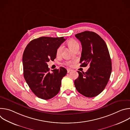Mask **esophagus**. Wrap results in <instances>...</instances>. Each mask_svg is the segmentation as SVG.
Instances as JSON below:
<instances>
[{
  "mask_svg": "<svg viewBox=\"0 0 130 130\" xmlns=\"http://www.w3.org/2000/svg\"><path fill=\"white\" fill-rule=\"evenodd\" d=\"M67 73H69V72L71 71V69H67Z\"/></svg>",
  "mask_w": 130,
  "mask_h": 130,
  "instance_id": "esophagus-1",
  "label": "esophagus"
}]
</instances>
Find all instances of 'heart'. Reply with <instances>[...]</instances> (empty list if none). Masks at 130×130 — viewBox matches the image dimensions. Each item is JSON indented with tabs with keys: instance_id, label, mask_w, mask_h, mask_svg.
I'll return each instance as SVG.
<instances>
[{
	"instance_id": "1",
	"label": "heart",
	"mask_w": 130,
	"mask_h": 130,
	"mask_svg": "<svg viewBox=\"0 0 130 130\" xmlns=\"http://www.w3.org/2000/svg\"><path fill=\"white\" fill-rule=\"evenodd\" d=\"M67 45L69 47H70L71 49H72L73 51H76L77 50H79V43L74 40H69L67 42ZM63 50V46L62 45H60L57 50V54L60 55L61 54L62 51ZM75 63V61H66L65 63V64L67 66H71L72 64Z\"/></svg>"
}]
</instances>
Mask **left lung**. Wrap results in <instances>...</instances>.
<instances>
[{
  "label": "left lung",
  "mask_w": 130,
  "mask_h": 130,
  "mask_svg": "<svg viewBox=\"0 0 130 130\" xmlns=\"http://www.w3.org/2000/svg\"><path fill=\"white\" fill-rule=\"evenodd\" d=\"M81 42L82 50L80 66L90 67L85 73L78 71L79 77L74 84L78 91L91 98L104 90L112 72V62L104 41L97 33L86 31L75 35Z\"/></svg>",
  "instance_id": "obj_1"
}]
</instances>
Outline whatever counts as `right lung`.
Instances as JSON below:
<instances>
[{
    "label": "right lung",
    "instance_id": "obj_1",
    "mask_svg": "<svg viewBox=\"0 0 130 130\" xmlns=\"http://www.w3.org/2000/svg\"><path fill=\"white\" fill-rule=\"evenodd\" d=\"M64 37H40L26 46L23 55L24 78L38 97L48 100L60 91L61 80L67 74L64 67L49 71L47 64L56 58L58 48L65 41Z\"/></svg>",
    "mask_w": 130,
    "mask_h": 130
}]
</instances>
